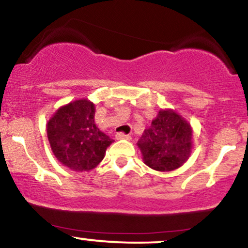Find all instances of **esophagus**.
<instances>
[{"instance_id":"obj_1","label":"esophagus","mask_w":248,"mask_h":248,"mask_svg":"<svg viewBox=\"0 0 248 248\" xmlns=\"http://www.w3.org/2000/svg\"><path fill=\"white\" fill-rule=\"evenodd\" d=\"M116 140H130V135H126L124 133H118L115 135Z\"/></svg>"}]
</instances>
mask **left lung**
<instances>
[{
    "mask_svg": "<svg viewBox=\"0 0 248 248\" xmlns=\"http://www.w3.org/2000/svg\"><path fill=\"white\" fill-rule=\"evenodd\" d=\"M138 147L143 163L156 171L178 169L189 160L193 148L191 124L172 108H161Z\"/></svg>",
    "mask_w": 248,
    "mask_h": 248,
    "instance_id": "obj_1",
    "label": "left lung"
}]
</instances>
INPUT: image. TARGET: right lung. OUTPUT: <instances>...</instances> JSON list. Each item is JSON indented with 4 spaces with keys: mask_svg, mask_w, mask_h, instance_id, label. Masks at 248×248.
Here are the masks:
<instances>
[{
    "mask_svg": "<svg viewBox=\"0 0 248 248\" xmlns=\"http://www.w3.org/2000/svg\"><path fill=\"white\" fill-rule=\"evenodd\" d=\"M94 115L95 105L81 98L62 105L46 122L53 155L62 166L76 172L94 169L114 142L99 129Z\"/></svg>",
    "mask_w": 248,
    "mask_h": 248,
    "instance_id": "add662e5",
    "label": "right lung"
}]
</instances>
